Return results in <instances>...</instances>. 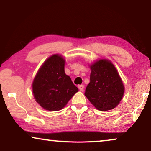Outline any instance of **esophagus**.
Here are the masks:
<instances>
[{
    "mask_svg": "<svg viewBox=\"0 0 151 151\" xmlns=\"http://www.w3.org/2000/svg\"><path fill=\"white\" fill-rule=\"evenodd\" d=\"M78 89H79L80 91H83L84 89V86L83 85H79V86H78Z\"/></svg>",
    "mask_w": 151,
    "mask_h": 151,
    "instance_id": "34e87169",
    "label": "esophagus"
}]
</instances>
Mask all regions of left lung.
Segmentation results:
<instances>
[{
  "instance_id": "1",
  "label": "left lung",
  "mask_w": 151,
  "mask_h": 151,
  "mask_svg": "<svg viewBox=\"0 0 151 151\" xmlns=\"http://www.w3.org/2000/svg\"><path fill=\"white\" fill-rule=\"evenodd\" d=\"M90 82L85 95L100 111H108L117 106L124 94V86L116 68L106 59L90 65Z\"/></svg>"
}]
</instances>
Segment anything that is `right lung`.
Returning <instances> with one entry per match:
<instances>
[{
	"label": "right lung",
	"instance_id": "1",
	"mask_svg": "<svg viewBox=\"0 0 151 151\" xmlns=\"http://www.w3.org/2000/svg\"><path fill=\"white\" fill-rule=\"evenodd\" d=\"M65 60L61 55L50 57L38 71L33 83V96L44 109L59 111L78 91L64 71Z\"/></svg>",
	"mask_w": 151,
	"mask_h": 151
}]
</instances>
